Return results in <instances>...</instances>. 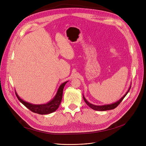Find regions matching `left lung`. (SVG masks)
<instances>
[{
    "label": "left lung",
    "mask_w": 146,
    "mask_h": 146,
    "mask_svg": "<svg viewBox=\"0 0 146 146\" xmlns=\"http://www.w3.org/2000/svg\"><path fill=\"white\" fill-rule=\"evenodd\" d=\"M130 89V87L129 88V90L127 91V92H126V93L125 94V95L121 99L119 100V101H117L115 103H113L112 104H110V105H102V106H98V105H93V104H90V102H88L86 100V98H84V97L83 96V99L85 101V102L87 104V105L89 107H90L91 108H92V110H94L96 111H107V110H113L115 109V108H116L117 106L119 105V104H120L122 100H123V98L125 97V96L127 95V94L128 93V92L129 91Z\"/></svg>",
    "instance_id": "1"
}]
</instances>
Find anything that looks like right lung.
<instances>
[{"label": "right lung", "instance_id": "obj_1", "mask_svg": "<svg viewBox=\"0 0 146 146\" xmlns=\"http://www.w3.org/2000/svg\"><path fill=\"white\" fill-rule=\"evenodd\" d=\"M66 83H67V82L63 83L62 84L60 85L55 98L52 101H50L49 102L46 104L33 105V104L28 103L27 102H25L23 100L20 98V97L17 94L16 92V95L18 100L25 106L26 108L29 109L31 111L36 113L41 114V115L49 114L52 112H54L59 108L62 99L63 88L65 84H66Z\"/></svg>", "mask_w": 146, "mask_h": 146}]
</instances>
